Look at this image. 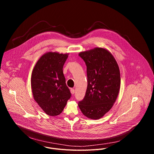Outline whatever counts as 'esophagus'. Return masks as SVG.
<instances>
[{
	"label": "esophagus",
	"mask_w": 154,
	"mask_h": 154,
	"mask_svg": "<svg viewBox=\"0 0 154 154\" xmlns=\"http://www.w3.org/2000/svg\"><path fill=\"white\" fill-rule=\"evenodd\" d=\"M70 91H71V93L72 94H74V93H75V90H74V89L71 88V89L70 90Z\"/></svg>",
	"instance_id": "1"
}]
</instances>
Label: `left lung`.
Segmentation results:
<instances>
[{
	"instance_id": "1",
	"label": "left lung",
	"mask_w": 154,
	"mask_h": 154,
	"mask_svg": "<svg viewBox=\"0 0 154 154\" xmlns=\"http://www.w3.org/2000/svg\"><path fill=\"white\" fill-rule=\"evenodd\" d=\"M79 55L86 65L88 86L84 99L78 105L88 118H102L116 102L121 86L118 64L112 53L95 48Z\"/></svg>"
}]
</instances>
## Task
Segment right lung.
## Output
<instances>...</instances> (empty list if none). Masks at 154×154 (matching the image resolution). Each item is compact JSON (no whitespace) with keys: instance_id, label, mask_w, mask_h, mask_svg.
<instances>
[{"instance_id":"right-lung-1","label":"right lung","mask_w":154,"mask_h":154,"mask_svg":"<svg viewBox=\"0 0 154 154\" xmlns=\"http://www.w3.org/2000/svg\"><path fill=\"white\" fill-rule=\"evenodd\" d=\"M68 55L46 52L37 61L32 71L31 87L34 100L49 116L60 115L71 96L63 71Z\"/></svg>"}]
</instances>
